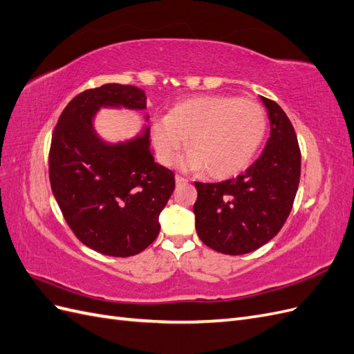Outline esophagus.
I'll list each match as a JSON object with an SVG mask.
<instances>
[{
    "mask_svg": "<svg viewBox=\"0 0 354 354\" xmlns=\"http://www.w3.org/2000/svg\"><path fill=\"white\" fill-rule=\"evenodd\" d=\"M186 183H187V180H186L185 177H181V176H176V185H177V186L186 185Z\"/></svg>",
    "mask_w": 354,
    "mask_h": 354,
    "instance_id": "34e87169",
    "label": "esophagus"
}]
</instances>
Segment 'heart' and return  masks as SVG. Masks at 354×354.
Segmentation results:
<instances>
[{"instance_id":"obj_1","label":"heart","mask_w":354,"mask_h":354,"mask_svg":"<svg viewBox=\"0 0 354 354\" xmlns=\"http://www.w3.org/2000/svg\"><path fill=\"white\" fill-rule=\"evenodd\" d=\"M267 115L257 102L234 95H201L180 102L152 125L160 164L171 165L186 146V169H207L212 178H229L250 165L263 143Z\"/></svg>"}]
</instances>
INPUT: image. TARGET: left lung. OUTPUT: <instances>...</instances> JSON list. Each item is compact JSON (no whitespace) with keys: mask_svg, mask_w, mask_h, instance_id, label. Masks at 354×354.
<instances>
[{"mask_svg":"<svg viewBox=\"0 0 354 354\" xmlns=\"http://www.w3.org/2000/svg\"><path fill=\"white\" fill-rule=\"evenodd\" d=\"M261 100L270 120V137L260 158L236 178L195 183L198 236L221 254H248L273 239L297 195L301 152L295 130L279 104Z\"/></svg>","mask_w":354,"mask_h":354,"instance_id":"8db88e82","label":"left lung"}]
</instances>
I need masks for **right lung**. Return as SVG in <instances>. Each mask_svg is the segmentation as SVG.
<instances>
[{
  "instance_id": "1",
  "label": "right lung",
  "mask_w": 354,
  "mask_h": 354,
  "mask_svg": "<svg viewBox=\"0 0 354 354\" xmlns=\"http://www.w3.org/2000/svg\"><path fill=\"white\" fill-rule=\"evenodd\" d=\"M100 108L143 111L146 94L134 85L104 84L68 103L51 137V190L84 245L103 255L131 257L156 239L159 214L173 195L176 178L155 162L149 127L133 140H102L93 127Z\"/></svg>"
}]
</instances>
